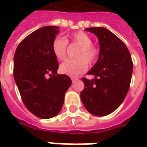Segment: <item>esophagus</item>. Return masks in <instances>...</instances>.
<instances>
[{"label": "esophagus", "instance_id": "obj_1", "mask_svg": "<svg viewBox=\"0 0 147 147\" xmlns=\"http://www.w3.org/2000/svg\"><path fill=\"white\" fill-rule=\"evenodd\" d=\"M71 81H72V83H74V82H76V80H78V79H77V78H74V77H71Z\"/></svg>", "mask_w": 147, "mask_h": 147}]
</instances>
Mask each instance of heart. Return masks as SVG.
<instances>
[{"label":"heart","mask_w":147,"mask_h":147,"mask_svg":"<svg viewBox=\"0 0 147 147\" xmlns=\"http://www.w3.org/2000/svg\"><path fill=\"white\" fill-rule=\"evenodd\" d=\"M78 45L80 49L76 53L77 59L66 60L60 65V71L69 76H76L85 72L88 67V61L92 64L98 57V49L92 44V38L83 31L71 34L66 38L57 37L52 44V50L57 60H63L66 57L67 42Z\"/></svg>","instance_id":"obj_1"}]
</instances>
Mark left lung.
<instances>
[{
    "mask_svg": "<svg viewBox=\"0 0 147 147\" xmlns=\"http://www.w3.org/2000/svg\"><path fill=\"white\" fill-rule=\"evenodd\" d=\"M98 37L100 45L98 59L87 72L92 80L83 78L84 90L81 101L90 113L103 117L117 109L129 90L133 63L125 44L104 27L85 29Z\"/></svg>",
    "mask_w": 147,
    "mask_h": 147,
    "instance_id": "left-lung-1",
    "label": "left lung"
}]
</instances>
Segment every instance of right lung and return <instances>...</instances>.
I'll use <instances>...</instances> for the list:
<instances>
[{"mask_svg":"<svg viewBox=\"0 0 147 147\" xmlns=\"http://www.w3.org/2000/svg\"><path fill=\"white\" fill-rule=\"evenodd\" d=\"M59 27L46 26L34 31L20 43L14 55L15 82L30 113L49 119L61 112L70 77L57 74V59L52 44Z\"/></svg>","mask_w":147,"mask_h":147,"instance_id":"right-lung-1","label":"right lung"}]
</instances>
